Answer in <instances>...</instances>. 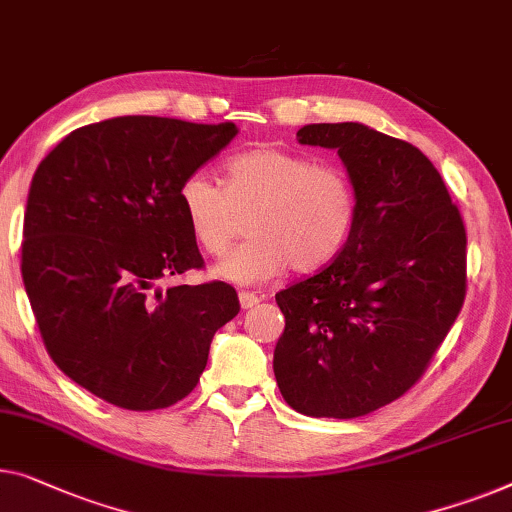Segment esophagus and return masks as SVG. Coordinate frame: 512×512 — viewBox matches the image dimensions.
<instances>
[{"mask_svg":"<svg viewBox=\"0 0 512 512\" xmlns=\"http://www.w3.org/2000/svg\"><path fill=\"white\" fill-rule=\"evenodd\" d=\"M258 302H261V298H258L256 293H249V291H244V293H240V305H242V309H254Z\"/></svg>","mask_w":512,"mask_h":512,"instance_id":"esophagus-1","label":"esophagus"}]
</instances>
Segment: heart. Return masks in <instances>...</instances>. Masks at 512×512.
I'll list each match as a JSON object with an SVG mask.
<instances>
[{
  "label": "heart",
  "mask_w": 512,
  "mask_h": 512,
  "mask_svg": "<svg viewBox=\"0 0 512 512\" xmlns=\"http://www.w3.org/2000/svg\"><path fill=\"white\" fill-rule=\"evenodd\" d=\"M182 217L210 256H224L240 219L249 240L217 265L235 284H261L284 272H311L339 256L358 219V191L342 166L307 154L256 147L226 164L224 187L191 173L177 189Z\"/></svg>",
  "instance_id": "obj_1"
}]
</instances>
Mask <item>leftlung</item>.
Returning <instances> with one entry per match:
<instances>
[{"instance_id":"8db88e82","label":"left lung","mask_w":512,"mask_h":512,"mask_svg":"<svg viewBox=\"0 0 512 512\" xmlns=\"http://www.w3.org/2000/svg\"><path fill=\"white\" fill-rule=\"evenodd\" d=\"M302 145L337 150L358 219L337 258L274 295L286 318L274 376L314 418H360L409 392L466 295V231L418 147L358 122L307 124Z\"/></svg>"}]
</instances>
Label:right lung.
Returning <instances> with one entry per match:
<instances>
[{"mask_svg":"<svg viewBox=\"0 0 512 512\" xmlns=\"http://www.w3.org/2000/svg\"><path fill=\"white\" fill-rule=\"evenodd\" d=\"M235 133L233 122L113 117L71 131L36 168L22 281L50 358L103 402L129 411L180 402L214 332L238 316L224 281L157 286L205 265L177 189Z\"/></svg>","mask_w":512,"mask_h":512,"instance_id":"add662e5","label":"right lung"}]
</instances>
